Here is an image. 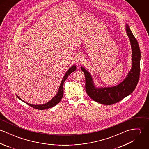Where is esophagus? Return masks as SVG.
<instances>
[{
    "mask_svg": "<svg viewBox=\"0 0 149 149\" xmlns=\"http://www.w3.org/2000/svg\"><path fill=\"white\" fill-rule=\"evenodd\" d=\"M84 60V57H83L82 55H79L77 57L76 60V62L77 64H81V63Z\"/></svg>",
    "mask_w": 149,
    "mask_h": 149,
    "instance_id": "34e87169",
    "label": "esophagus"
}]
</instances>
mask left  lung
I'll return each instance as SVG.
<instances>
[{
    "instance_id": "obj_1",
    "label": "left lung",
    "mask_w": 149,
    "mask_h": 149,
    "mask_svg": "<svg viewBox=\"0 0 149 149\" xmlns=\"http://www.w3.org/2000/svg\"><path fill=\"white\" fill-rule=\"evenodd\" d=\"M126 31L132 48V65L123 82L113 87L96 88L90 73L83 67H81L85 74L86 92L92 99L102 104L111 105L122 100L134 91L139 81L141 57L139 46L127 24H126Z\"/></svg>"
}]
</instances>
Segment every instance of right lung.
Masks as SVG:
<instances>
[{"label":"right lung","instance_id":"right-lung-1","mask_svg":"<svg viewBox=\"0 0 149 149\" xmlns=\"http://www.w3.org/2000/svg\"><path fill=\"white\" fill-rule=\"evenodd\" d=\"M76 70V66H72L69 69V70L67 71V72L65 73V76L63 79V80L61 83V84L60 86L58 93L56 94V95L53 97V99L49 101L48 103L45 104H42V105H34V104H29L28 103H26L25 102H24L23 100H22L21 98H19L18 96H17L21 100L22 102H24L25 103H26L27 105L30 106L31 107H33L34 108L37 109H40V110H43V109H46L47 108H52L53 107L56 106L58 103H59V102L61 101L63 96V94H64V89H63V84H64L65 81L66 80V79L68 78V76L72 73V72H73L74 71H75Z\"/></svg>","mask_w":149,"mask_h":149}]
</instances>
